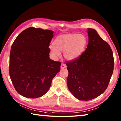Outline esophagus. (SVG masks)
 Instances as JSON below:
<instances>
[{"label": "esophagus", "instance_id": "obj_1", "mask_svg": "<svg viewBox=\"0 0 121 121\" xmlns=\"http://www.w3.org/2000/svg\"><path fill=\"white\" fill-rule=\"evenodd\" d=\"M66 68V65H65V64H64V63H61V69H65Z\"/></svg>", "mask_w": 121, "mask_h": 121}]
</instances>
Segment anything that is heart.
I'll use <instances>...</instances> for the list:
<instances>
[{
	"instance_id": "obj_1",
	"label": "heart",
	"mask_w": 121,
	"mask_h": 121,
	"mask_svg": "<svg viewBox=\"0 0 121 121\" xmlns=\"http://www.w3.org/2000/svg\"><path fill=\"white\" fill-rule=\"evenodd\" d=\"M87 39L83 35L68 34L59 35L53 42V45L50 46V50L54 58L63 56L68 61H74L78 59L86 48Z\"/></svg>"
}]
</instances>
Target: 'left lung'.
<instances>
[{
	"label": "left lung",
	"instance_id": "1",
	"mask_svg": "<svg viewBox=\"0 0 121 121\" xmlns=\"http://www.w3.org/2000/svg\"><path fill=\"white\" fill-rule=\"evenodd\" d=\"M89 43L77 60L67 62V85L79 100L95 99L107 88L114 69L113 54L107 42L94 29H87Z\"/></svg>",
	"mask_w": 121,
	"mask_h": 121
}]
</instances>
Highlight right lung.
Instances as JSON below:
<instances>
[{
	"instance_id": "obj_1",
	"label": "right lung",
	"mask_w": 121,
	"mask_h": 121,
	"mask_svg": "<svg viewBox=\"0 0 121 121\" xmlns=\"http://www.w3.org/2000/svg\"><path fill=\"white\" fill-rule=\"evenodd\" d=\"M54 31L29 28L17 36L9 56V76L16 91L28 98L44 95L60 70L61 63L51 60L49 44Z\"/></svg>"
}]
</instances>
